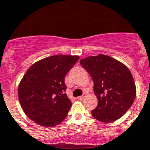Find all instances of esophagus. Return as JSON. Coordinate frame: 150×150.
I'll return each mask as SVG.
<instances>
[{
  "instance_id": "obj_1",
  "label": "esophagus",
  "mask_w": 150,
  "mask_h": 150,
  "mask_svg": "<svg viewBox=\"0 0 150 150\" xmlns=\"http://www.w3.org/2000/svg\"><path fill=\"white\" fill-rule=\"evenodd\" d=\"M86 96V93H84V94L82 95V96H79V97H77V98H78V99H79V100H81V99H83V98H85Z\"/></svg>"
}]
</instances>
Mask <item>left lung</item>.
Wrapping results in <instances>:
<instances>
[{
	"label": "left lung",
	"instance_id": "left-lung-1",
	"mask_svg": "<svg viewBox=\"0 0 150 150\" xmlns=\"http://www.w3.org/2000/svg\"><path fill=\"white\" fill-rule=\"evenodd\" d=\"M80 64L91 75L98 98L97 107L91 112L92 116L103 122L120 119L136 98V84L129 69L103 54L81 59Z\"/></svg>",
	"mask_w": 150,
	"mask_h": 150
}]
</instances>
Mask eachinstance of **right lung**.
I'll use <instances>...</instances> for the list:
<instances>
[{
    "label": "right lung",
    "mask_w": 150,
    "mask_h": 150,
    "mask_svg": "<svg viewBox=\"0 0 150 150\" xmlns=\"http://www.w3.org/2000/svg\"><path fill=\"white\" fill-rule=\"evenodd\" d=\"M79 59L77 55L57 54L31 65L18 86V98L24 112L38 125L61 123L71 106L64 78Z\"/></svg>",
    "instance_id": "add662e5"
}]
</instances>
